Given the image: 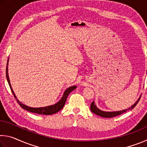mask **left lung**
<instances>
[{"instance_id": "1", "label": "left lung", "mask_w": 147, "mask_h": 147, "mask_svg": "<svg viewBox=\"0 0 147 147\" xmlns=\"http://www.w3.org/2000/svg\"><path fill=\"white\" fill-rule=\"evenodd\" d=\"M139 100H140V98H139L138 101L134 104V105L131 107V108L124 109V110H122V111H112V112H108V111H103L99 109L98 108H96V106H95V104L94 103V101H93V102L91 104V110L93 113L96 114L97 115H99L100 117H105V118H111V117H114L115 116H118L121 114L123 113L126 111H127L128 110H130V109H132L134 108H135L136 106L138 104L139 102Z\"/></svg>"}]
</instances>
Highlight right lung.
Instances as JSON below:
<instances>
[{"label":"right lung","instance_id":"obj_1","mask_svg":"<svg viewBox=\"0 0 147 147\" xmlns=\"http://www.w3.org/2000/svg\"><path fill=\"white\" fill-rule=\"evenodd\" d=\"M8 63H7V65H8ZM6 78H7V80H8L9 88H10L11 91L12 92V93H13V94L14 97L16 98L17 103L19 104V106H21L22 108L26 109V110L28 111H30V112H32V113L41 114V115H53V114L58 112L59 111H60L61 109L63 108V106L65 105V104L66 100H67V96L69 94V93H70L72 91H73L74 89L76 88V86H72V87H70V88H69L65 91V93L63 95V97L61 98V100H59L58 103L54 104V105L44 107V108H30V107H28L26 105H24V104H22L21 102H19V100H17L16 94H15L13 89H12V88H11L10 82H9L8 73V66H6Z\"/></svg>","mask_w":147,"mask_h":147}]
</instances>
